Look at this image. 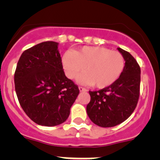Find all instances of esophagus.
I'll use <instances>...</instances> for the list:
<instances>
[{"instance_id":"esophagus-1","label":"esophagus","mask_w":160,"mask_h":160,"mask_svg":"<svg viewBox=\"0 0 160 160\" xmlns=\"http://www.w3.org/2000/svg\"><path fill=\"white\" fill-rule=\"evenodd\" d=\"M79 90H80V92H83V91H87V89L82 88V87H79Z\"/></svg>"}]
</instances>
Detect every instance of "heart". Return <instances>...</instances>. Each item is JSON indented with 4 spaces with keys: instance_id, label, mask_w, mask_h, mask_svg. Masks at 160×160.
<instances>
[{
    "instance_id": "heart-1",
    "label": "heart",
    "mask_w": 160,
    "mask_h": 160,
    "mask_svg": "<svg viewBox=\"0 0 160 160\" xmlns=\"http://www.w3.org/2000/svg\"><path fill=\"white\" fill-rule=\"evenodd\" d=\"M62 63L67 77L74 79L81 71H86L77 77V81L105 88L115 83L125 68V59L120 52L101 46H85L77 51L68 50L62 57Z\"/></svg>"
}]
</instances>
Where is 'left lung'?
Instances as JSON below:
<instances>
[{
    "label": "left lung",
    "mask_w": 160,
    "mask_h": 160,
    "mask_svg": "<svg viewBox=\"0 0 160 160\" xmlns=\"http://www.w3.org/2000/svg\"><path fill=\"white\" fill-rule=\"evenodd\" d=\"M125 59V68L118 80L98 91H89L90 101L87 105L90 119L100 127H114L125 122L138 103L140 88V67L135 58L118 48Z\"/></svg>",
    "instance_id": "obj_1"
}]
</instances>
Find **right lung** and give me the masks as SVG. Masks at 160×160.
<instances>
[{"label": "right lung", "instance_id": "1", "mask_svg": "<svg viewBox=\"0 0 160 160\" xmlns=\"http://www.w3.org/2000/svg\"><path fill=\"white\" fill-rule=\"evenodd\" d=\"M59 43L44 42L21 56L14 85L25 114L36 124L56 126L63 123L80 90L62 70Z\"/></svg>", "mask_w": 160, "mask_h": 160}]
</instances>
